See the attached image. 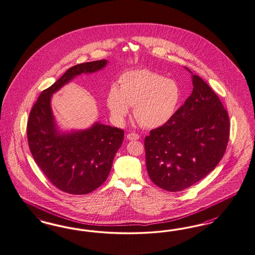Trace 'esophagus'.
<instances>
[{"instance_id":"esophagus-1","label":"esophagus","mask_w":255,"mask_h":255,"mask_svg":"<svg viewBox=\"0 0 255 255\" xmlns=\"http://www.w3.org/2000/svg\"><path fill=\"white\" fill-rule=\"evenodd\" d=\"M139 137H140V135L135 132H130L127 134V138L129 140H136V139H139Z\"/></svg>"}]
</instances>
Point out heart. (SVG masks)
<instances>
[{
	"instance_id": "obj_1",
	"label": "heart",
	"mask_w": 255,
	"mask_h": 255,
	"mask_svg": "<svg viewBox=\"0 0 255 255\" xmlns=\"http://www.w3.org/2000/svg\"><path fill=\"white\" fill-rule=\"evenodd\" d=\"M180 100L175 82L148 69L123 74L118 87L107 93L106 105L113 120L123 124L132 107L134 119L146 128H156L168 123Z\"/></svg>"
}]
</instances>
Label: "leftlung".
Returning <instances> with one entry per match:
<instances>
[{"mask_svg": "<svg viewBox=\"0 0 255 255\" xmlns=\"http://www.w3.org/2000/svg\"><path fill=\"white\" fill-rule=\"evenodd\" d=\"M190 71L187 67H185ZM193 92L172 119L145 137L151 180L168 192H180L208 175L224 155L229 115L217 95L192 73Z\"/></svg>", "mask_w": 255, "mask_h": 255, "instance_id": "left-lung-1", "label": "left lung"}]
</instances>
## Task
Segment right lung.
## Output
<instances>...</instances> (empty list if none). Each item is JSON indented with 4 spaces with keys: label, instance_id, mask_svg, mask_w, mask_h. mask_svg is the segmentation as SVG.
Masks as SVG:
<instances>
[{
    "label": "right lung",
    "instance_id": "add662e5",
    "mask_svg": "<svg viewBox=\"0 0 255 255\" xmlns=\"http://www.w3.org/2000/svg\"><path fill=\"white\" fill-rule=\"evenodd\" d=\"M107 63L101 60L69 68L41 92L29 115L27 139L31 153L49 181L64 193L89 194L102 185L123 144L124 132L98 122L88 129L62 132L53 115L52 96L77 76L100 71Z\"/></svg>",
    "mask_w": 255,
    "mask_h": 255
}]
</instances>
